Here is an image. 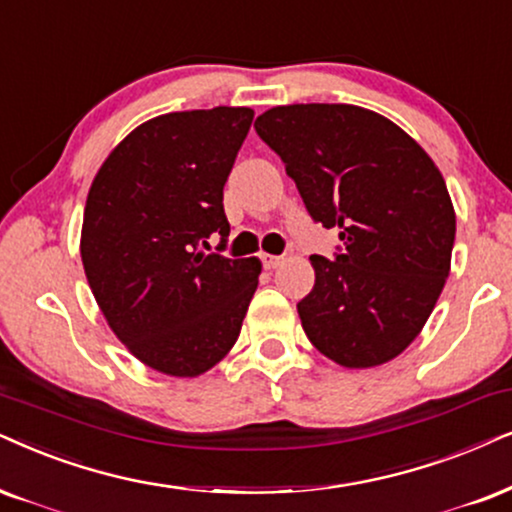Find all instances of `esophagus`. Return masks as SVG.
<instances>
[{
  "label": "esophagus",
  "instance_id": "1",
  "mask_svg": "<svg viewBox=\"0 0 512 512\" xmlns=\"http://www.w3.org/2000/svg\"><path fill=\"white\" fill-rule=\"evenodd\" d=\"M260 260H262V267H264V269H276L278 264L283 262V257H278V255H267V252H264V255L260 257Z\"/></svg>",
  "mask_w": 512,
  "mask_h": 512
}]
</instances>
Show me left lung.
Listing matches in <instances>:
<instances>
[{
  "mask_svg": "<svg viewBox=\"0 0 512 512\" xmlns=\"http://www.w3.org/2000/svg\"><path fill=\"white\" fill-rule=\"evenodd\" d=\"M314 222L340 229L333 260L297 302L312 345L345 368L397 357L425 326L451 267L456 215L430 155L349 103L276 106L255 120Z\"/></svg>",
  "mask_w": 512,
  "mask_h": 512,
  "instance_id": "1",
  "label": "left lung"
}]
</instances>
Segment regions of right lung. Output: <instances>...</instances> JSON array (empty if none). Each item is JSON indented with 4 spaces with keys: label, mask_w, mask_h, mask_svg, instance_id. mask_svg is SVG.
<instances>
[{
    "label": "right lung",
    "mask_w": 512,
    "mask_h": 512,
    "mask_svg": "<svg viewBox=\"0 0 512 512\" xmlns=\"http://www.w3.org/2000/svg\"><path fill=\"white\" fill-rule=\"evenodd\" d=\"M250 108L167 113L118 144L92 181L82 264L113 333L155 371L193 378L226 357L257 290L260 260H229L224 184Z\"/></svg>",
    "instance_id": "add662e5"
}]
</instances>
